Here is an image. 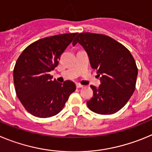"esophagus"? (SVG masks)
Listing matches in <instances>:
<instances>
[{
  "instance_id": "obj_1",
  "label": "esophagus",
  "mask_w": 152,
  "mask_h": 152,
  "mask_svg": "<svg viewBox=\"0 0 152 152\" xmlns=\"http://www.w3.org/2000/svg\"><path fill=\"white\" fill-rule=\"evenodd\" d=\"M76 88H83V86H82V85H80V84H79V83H77V84H76Z\"/></svg>"
}]
</instances>
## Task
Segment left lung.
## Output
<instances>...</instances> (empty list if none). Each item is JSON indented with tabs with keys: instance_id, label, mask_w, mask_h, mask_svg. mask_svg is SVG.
Masks as SVG:
<instances>
[{
	"instance_id": "left-lung-1",
	"label": "left lung",
	"mask_w": 152,
	"mask_h": 152,
	"mask_svg": "<svg viewBox=\"0 0 152 152\" xmlns=\"http://www.w3.org/2000/svg\"><path fill=\"white\" fill-rule=\"evenodd\" d=\"M80 44L97 69L101 85L91 86L93 97L87 102L91 111L112 114L127 103L136 88L138 69L129 50L116 40L102 34L79 33L73 45Z\"/></svg>"
}]
</instances>
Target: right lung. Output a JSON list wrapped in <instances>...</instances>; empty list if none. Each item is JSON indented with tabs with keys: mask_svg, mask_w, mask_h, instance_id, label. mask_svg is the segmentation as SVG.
Segmentation results:
<instances>
[{
	"mask_svg": "<svg viewBox=\"0 0 152 152\" xmlns=\"http://www.w3.org/2000/svg\"><path fill=\"white\" fill-rule=\"evenodd\" d=\"M77 33L57 35L29 45L16 61L13 82L16 95L26 110L33 116L46 118L64 108L76 90L73 82L60 83L49 74L58 65L60 57Z\"/></svg>",
	"mask_w": 152,
	"mask_h": 152,
	"instance_id": "1",
	"label": "right lung"
}]
</instances>
